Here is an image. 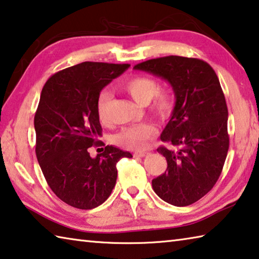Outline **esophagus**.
<instances>
[{
  "label": "esophagus",
  "mask_w": 259,
  "mask_h": 259,
  "mask_svg": "<svg viewBox=\"0 0 259 259\" xmlns=\"http://www.w3.org/2000/svg\"><path fill=\"white\" fill-rule=\"evenodd\" d=\"M146 155H148V153L146 152H139V153H135L134 156L136 157H145Z\"/></svg>",
  "instance_id": "34e87169"
}]
</instances>
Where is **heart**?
Listing matches in <instances>:
<instances>
[{
    "instance_id": "obj_1",
    "label": "heart",
    "mask_w": 259,
    "mask_h": 259,
    "mask_svg": "<svg viewBox=\"0 0 259 259\" xmlns=\"http://www.w3.org/2000/svg\"><path fill=\"white\" fill-rule=\"evenodd\" d=\"M122 88L129 94L136 103L147 105L152 103L151 111L161 119H166L174 111V93L169 88L160 89L159 83L153 77L146 75H136L126 80ZM112 94L108 90L100 93L97 102L98 117L103 123L108 121V108L111 104ZM157 130L154 125L142 123L122 129L115 136V142L119 145L133 151H145L150 146L152 139L155 138Z\"/></svg>"
}]
</instances>
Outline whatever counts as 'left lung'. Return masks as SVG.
<instances>
[{"label":"left lung","instance_id":"1","mask_svg":"<svg viewBox=\"0 0 259 259\" xmlns=\"http://www.w3.org/2000/svg\"><path fill=\"white\" fill-rule=\"evenodd\" d=\"M134 68L164 78L172 87L176 104L161 140L176 148H157L168 166L152 186L165 202L190 205L214 186L230 147L229 111L218 76L205 61L181 56L150 59Z\"/></svg>","mask_w":259,"mask_h":259}]
</instances>
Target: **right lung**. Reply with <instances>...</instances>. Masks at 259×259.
I'll return each instance as SVG.
<instances>
[{
	"mask_svg": "<svg viewBox=\"0 0 259 259\" xmlns=\"http://www.w3.org/2000/svg\"><path fill=\"white\" fill-rule=\"evenodd\" d=\"M129 64L84 61L48 78L34 116L35 153L52 192L68 205L94 209L111 195L116 163L129 152L107 145L93 159L88 150L104 146L97 102L100 91ZM104 150V148H103Z\"/></svg>",
	"mask_w": 259,
	"mask_h": 259,
	"instance_id": "1",
	"label": "right lung"
}]
</instances>
